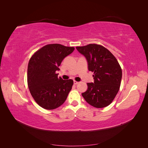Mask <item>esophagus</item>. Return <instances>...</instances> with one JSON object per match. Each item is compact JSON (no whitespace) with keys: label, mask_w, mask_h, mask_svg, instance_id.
Returning a JSON list of instances; mask_svg holds the SVG:
<instances>
[{"label":"esophagus","mask_w":148,"mask_h":148,"mask_svg":"<svg viewBox=\"0 0 148 148\" xmlns=\"http://www.w3.org/2000/svg\"><path fill=\"white\" fill-rule=\"evenodd\" d=\"M73 83H74V84H78V83H79V82H77V81H75V80H74V81H73Z\"/></svg>","instance_id":"obj_1"}]
</instances>
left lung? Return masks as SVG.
I'll return each mask as SVG.
<instances>
[{"instance_id":"obj_1","label":"left lung","mask_w":148,"mask_h":148,"mask_svg":"<svg viewBox=\"0 0 148 148\" xmlns=\"http://www.w3.org/2000/svg\"><path fill=\"white\" fill-rule=\"evenodd\" d=\"M86 58L88 70L94 73L95 82L88 83L82 96L89 104L103 108L110 105L119 91L122 71L117 59L108 49L99 44L77 47Z\"/></svg>"}]
</instances>
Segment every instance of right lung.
Here are the masks:
<instances>
[{
  "label": "right lung",
  "mask_w": 148,
  "mask_h": 148,
  "mask_svg": "<svg viewBox=\"0 0 148 148\" xmlns=\"http://www.w3.org/2000/svg\"><path fill=\"white\" fill-rule=\"evenodd\" d=\"M73 47L50 44L39 49L30 58L27 82L31 96L37 104L53 110L65 101L73 84V79L58 77L57 70L65 57L72 53Z\"/></svg>",
  "instance_id": "obj_1"
}]
</instances>
